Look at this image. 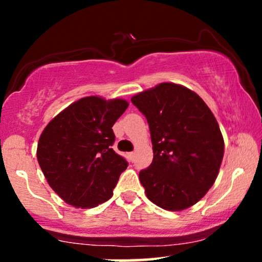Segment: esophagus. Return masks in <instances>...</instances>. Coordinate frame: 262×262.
I'll return each mask as SVG.
<instances>
[{"mask_svg": "<svg viewBox=\"0 0 262 262\" xmlns=\"http://www.w3.org/2000/svg\"><path fill=\"white\" fill-rule=\"evenodd\" d=\"M134 156H135V154H134L133 151H132V152H128V158H129V160H130V161H133V160H134Z\"/></svg>", "mask_w": 262, "mask_h": 262, "instance_id": "obj_1", "label": "esophagus"}]
</instances>
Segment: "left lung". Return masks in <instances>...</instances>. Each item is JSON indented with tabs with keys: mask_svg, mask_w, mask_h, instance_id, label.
<instances>
[{
	"mask_svg": "<svg viewBox=\"0 0 262 262\" xmlns=\"http://www.w3.org/2000/svg\"><path fill=\"white\" fill-rule=\"evenodd\" d=\"M148 121L151 165L139 172L146 197L166 210L196 204L217 179L224 140L212 111L196 92L162 82L132 97Z\"/></svg>",
	"mask_w": 262,
	"mask_h": 262,
	"instance_id": "8db88e82",
	"label": "left lung"
}]
</instances>
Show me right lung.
Listing matches in <instances>:
<instances>
[{
    "instance_id": "1",
    "label": "right lung",
    "mask_w": 262,
    "mask_h": 262,
    "mask_svg": "<svg viewBox=\"0 0 262 262\" xmlns=\"http://www.w3.org/2000/svg\"><path fill=\"white\" fill-rule=\"evenodd\" d=\"M128 106L121 98L83 97L44 128L38 141L39 166L50 187L70 206L92 208L112 197L128 167L112 149V127Z\"/></svg>"
}]
</instances>
